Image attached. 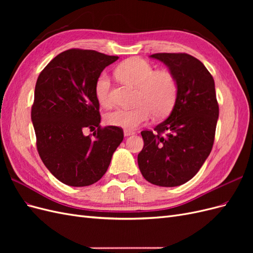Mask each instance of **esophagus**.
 <instances>
[{
    "label": "esophagus",
    "mask_w": 253,
    "mask_h": 253,
    "mask_svg": "<svg viewBox=\"0 0 253 253\" xmlns=\"http://www.w3.org/2000/svg\"><path fill=\"white\" fill-rule=\"evenodd\" d=\"M124 134H125V136H126V137H127V136H131V135H134V134H135V132H133V131H128V129H125V132H124Z\"/></svg>",
    "instance_id": "1"
}]
</instances>
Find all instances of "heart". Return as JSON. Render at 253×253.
Segmentation results:
<instances>
[{
	"mask_svg": "<svg viewBox=\"0 0 253 253\" xmlns=\"http://www.w3.org/2000/svg\"><path fill=\"white\" fill-rule=\"evenodd\" d=\"M115 75L122 82L138 87L136 104L132 109L119 108L106 114V124L125 129H135L147 124L154 113L156 117L169 114L177 96V82L168 71H154L148 61L140 58H129L121 62ZM98 102L103 106L112 104L111 80L108 75L99 76L95 85Z\"/></svg>",
	"mask_w": 253,
	"mask_h": 253,
	"instance_id": "b5f03b06",
	"label": "heart"
}]
</instances>
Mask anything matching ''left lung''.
Masks as SVG:
<instances>
[{
	"label": "left lung",
	"mask_w": 253,
	"mask_h": 253,
	"mask_svg": "<svg viewBox=\"0 0 253 253\" xmlns=\"http://www.w3.org/2000/svg\"><path fill=\"white\" fill-rule=\"evenodd\" d=\"M164 62L177 82L171 115L154 131L141 132L138 166L153 185L176 187L200 171L213 147L218 103L212 75L200 60L185 52L151 55Z\"/></svg>",
	"instance_id": "obj_1"
}]
</instances>
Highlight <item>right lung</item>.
<instances>
[{
	"label": "right lung",
	"instance_id": "right-lung-1",
	"mask_svg": "<svg viewBox=\"0 0 253 253\" xmlns=\"http://www.w3.org/2000/svg\"><path fill=\"white\" fill-rule=\"evenodd\" d=\"M117 59L96 50L67 49L38 77L32 106L37 150L49 172L67 186L97 182L124 139L121 127L100 126L95 95L99 76ZM95 127L94 139L83 134Z\"/></svg>",
	"mask_w": 253,
	"mask_h": 253
}]
</instances>
